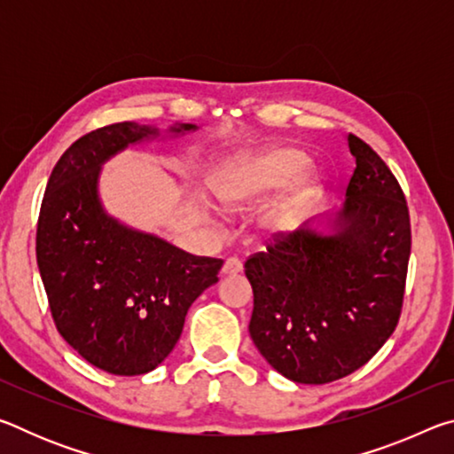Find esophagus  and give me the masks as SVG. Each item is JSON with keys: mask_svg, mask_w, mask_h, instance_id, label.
Returning <instances> with one entry per match:
<instances>
[{"mask_svg": "<svg viewBox=\"0 0 454 454\" xmlns=\"http://www.w3.org/2000/svg\"><path fill=\"white\" fill-rule=\"evenodd\" d=\"M242 272V262L238 258H226V262H224V266H222V274L224 276H236V274H240Z\"/></svg>", "mask_w": 454, "mask_h": 454, "instance_id": "obj_1", "label": "esophagus"}]
</instances>
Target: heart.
Segmentation results:
<instances>
[{"label": "heart", "instance_id": "heart-1", "mask_svg": "<svg viewBox=\"0 0 454 454\" xmlns=\"http://www.w3.org/2000/svg\"><path fill=\"white\" fill-rule=\"evenodd\" d=\"M310 164L309 153L298 148H272L250 156L232 168H226L216 180L214 192L226 206H242L252 200L268 196L270 192L288 186L298 177L282 202L272 214V226L290 230L296 224L304 210L309 208L314 196L318 194V178L314 174L301 173Z\"/></svg>", "mask_w": 454, "mask_h": 454}]
</instances>
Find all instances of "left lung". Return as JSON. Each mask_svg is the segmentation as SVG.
I'll list each match as a JSON object with an SVG mask.
<instances>
[{
  "instance_id": "1",
  "label": "left lung",
  "mask_w": 454,
  "mask_h": 454,
  "mask_svg": "<svg viewBox=\"0 0 454 454\" xmlns=\"http://www.w3.org/2000/svg\"><path fill=\"white\" fill-rule=\"evenodd\" d=\"M356 168L333 232L274 234L244 262L254 292L250 336L268 364L301 384L358 371L401 318L411 218L401 184L355 134Z\"/></svg>"
}]
</instances>
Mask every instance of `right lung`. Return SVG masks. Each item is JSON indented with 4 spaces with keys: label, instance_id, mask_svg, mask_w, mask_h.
<instances>
[{
    "label": "right lung",
    "instance_id": "right-lung-1",
    "mask_svg": "<svg viewBox=\"0 0 454 454\" xmlns=\"http://www.w3.org/2000/svg\"><path fill=\"white\" fill-rule=\"evenodd\" d=\"M150 136L158 129L120 121L75 140L53 168L37 218V268L58 333L90 364L118 376L150 372L170 355L192 302L222 268L220 258L126 228L99 204V166Z\"/></svg>",
    "mask_w": 454,
    "mask_h": 454
}]
</instances>
